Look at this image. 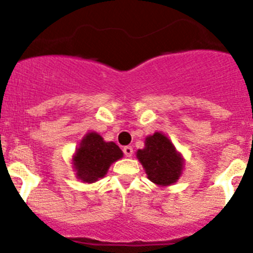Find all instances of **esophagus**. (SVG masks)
I'll use <instances>...</instances> for the list:
<instances>
[{"mask_svg":"<svg viewBox=\"0 0 253 253\" xmlns=\"http://www.w3.org/2000/svg\"><path fill=\"white\" fill-rule=\"evenodd\" d=\"M123 152H124V154L126 157H131V156H133V148H131L130 146L124 147V148H123Z\"/></svg>","mask_w":253,"mask_h":253,"instance_id":"obj_1","label":"esophagus"}]
</instances>
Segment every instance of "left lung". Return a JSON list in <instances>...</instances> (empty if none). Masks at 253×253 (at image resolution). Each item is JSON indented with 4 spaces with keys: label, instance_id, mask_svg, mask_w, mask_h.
<instances>
[{
    "label": "left lung",
    "instance_id": "8db88e82",
    "mask_svg": "<svg viewBox=\"0 0 253 253\" xmlns=\"http://www.w3.org/2000/svg\"><path fill=\"white\" fill-rule=\"evenodd\" d=\"M144 148L138 149L137 158L149 180L160 186L175 184L182 173L184 158L163 133L156 131L146 138Z\"/></svg>",
    "mask_w": 253,
    "mask_h": 253
}]
</instances>
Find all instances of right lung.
<instances>
[{
	"instance_id": "1",
	"label": "right lung",
	"mask_w": 253,
	"mask_h": 253,
	"mask_svg": "<svg viewBox=\"0 0 253 253\" xmlns=\"http://www.w3.org/2000/svg\"><path fill=\"white\" fill-rule=\"evenodd\" d=\"M123 157V152L114 142H105L95 131L84 137L73 156V169L78 180L92 184L107 173L111 163Z\"/></svg>"
}]
</instances>
